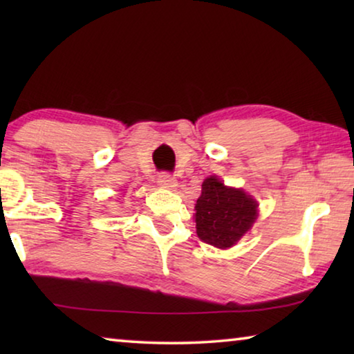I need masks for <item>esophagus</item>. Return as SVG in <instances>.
Segmentation results:
<instances>
[{"label":"esophagus","instance_id":"34e87169","mask_svg":"<svg viewBox=\"0 0 354 354\" xmlns=\"http://www.w3.org/2000/svg\"><path fill=\"white\" fill-rule=\"evenodd\" d=\"M158 185H160L162 189H175L176 187V179L173 178L169 173H160L158 176Z\"/></svg>","mask_w":354,"mask_h":354}]
</instances>
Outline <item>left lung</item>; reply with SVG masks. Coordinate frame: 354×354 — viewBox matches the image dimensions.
<instances>
[{
	"label": "left lung",
	"mask_w": 354,
	"mask_h": 354,
	"mask_svg": "<svg viewBox=\"0 0 354 354\" xmlns=\"http://www.w3.org/2000/svg\"><path fill=\"white\" fill-rule=\"evenodd\" d=\"M195 211L201 241L226 250L251 230L257 218V201L242 189L227 187L217 176H209L201 185Z\"/></svg>",
	"instance_id": "8db88e82"
}]
</instances>
